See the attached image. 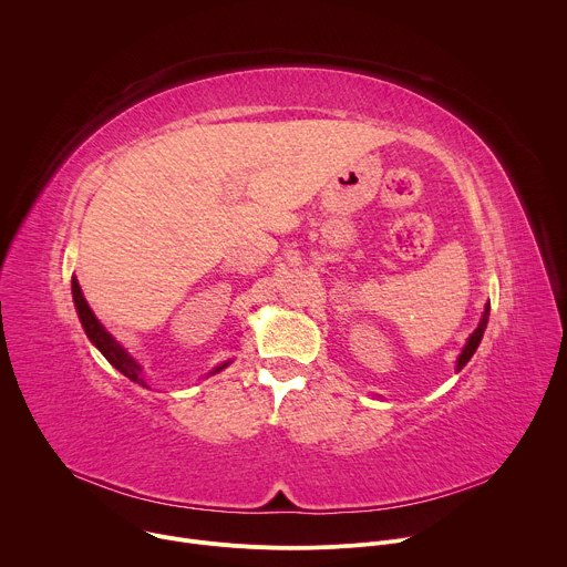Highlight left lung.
<instances>
[{"instance_id": "left-lung-1", "label": "left lung", "mask_w": 567, "mask_h": 567, "mask_svg": "<svg viewBox=\"0 0 567 567\" xmlns=\"http://www.w3.org/2000/svg\"><path fill=\"white\" fill-rule=\"evenodd\" d=\"M487 322H489V302L484 305V313H482V318H480V326L473 330V334L468 337V341H466L462 354L457 357L455 372H460V370L468 363V359L475 354V350H477V346H480V341H482V334H484V330H487Z\"/></svg>"}]
</instances>
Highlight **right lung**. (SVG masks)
<instances>
[{"label": "right lung", "mask_w": 567, "mask_h": 567, "mask_svg": "<svg viewBox=\"0 0 567 567\" xmlns=\"http://www.w3.org/2000/svg\"><path fill=\"white\" fill-rule=\"evenodd\" d=\"M71 293H73V302H75L78 318H80V322H83V330H85L87 339L101 350V354H103L118 372H123L130 381H134V383L143 385V388H147V383H145V379H143V374H141V363H136V361L130 357V352L101 326V320H99L96 313L90 309V305H87L83 291H80V285H78L75 276L71 278ZM228 363H230V361L219 363L217 368L210 370V374H217V372L224 370Z\"/></svg>", "instance_id": "obj_1"}]
</instances>
